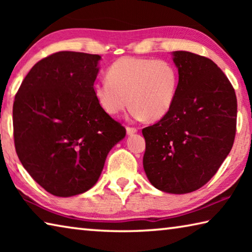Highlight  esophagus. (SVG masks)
Here are the masks:
<instances>
[{
  "label": "esophagus",
  "instance_id": "obj_1",
  "mask_svg": "<svg viewBox=\"0 0 252 252\" xmlns=\"http://www.w3.org/2000/svg\"><path fill=\"white\" fill-rule=\"evenodd\" d=\"M136 131H138V130H136L135 127H133V126H126V133L129 135L136 133Z\"/></svg>",
  "mask_w": 252,
  "mask_h": 252
}]
</instances>
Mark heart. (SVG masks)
Returning a JSON list of instances; mask_svg holds the SVG:
<instances>
[{
    "label": "heart",
    "mask_w": 252,
    "mask_h": 252,
    "mask_svg": "<svg viewBox=\"0 0 252 252\" xmlns=\"http://www.w3.org/2000/svg\"><path fill=\"white\" fill-rule=\"evenodd\" d=\"M106 78L93 84L92 92L111 117L118 116L130 102L133 118L160 120L176 100L178 71L165 60L123 57L109 66Z\"/></svg>",
    "instance_id": "1"
}]
</instances>
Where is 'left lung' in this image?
Returning a JSON list of instances; mask_svg holds the SVG:
<instances>
[{
    "instance_id": "8db88e82",
    "label": "left lung",
    "mask_w": 252,
    "mask_h": 252,
    "mask_svg": "<svg viewBox=\"0 0 252 252\" xmlns=\"http://www.w3.org/2000/svg\"><path fill=\"white\" fill-rule=\"evenodd\" d=\"M179 84L171 110L144 127L143 168L153 187L189 193L215 176L233 146L234 89L220 67L201 55L176 51Z\"/></svg>"
}]
</instances>
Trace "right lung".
<instances>
[{
  "mask_svg": "<svg viewBox=\"0 0 252 252\" xmlns=\"http://www.w3.org/2000/svg\"><path fill=\"white\" fill-rule=\"evenodd\" d=\"M97 54L62 51L30 70L13 103L18 157L51 194L72 197L95 185L126 127L102 110L92 87Z\"/></svg>",
  "mask_w": 252,
  "mask_h": 252,
  "instance_id": "right-lung-1",
  "label": "right lung"
}]
</instances>
